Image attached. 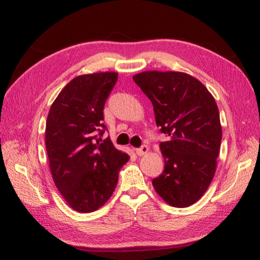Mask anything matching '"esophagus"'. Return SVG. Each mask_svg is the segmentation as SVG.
I'll return each instance as SVG.
<instances>
[{
	"label": "esophagus",
	"instance_id": "1",
	"mask_svg": "<svg viewBox=\"0 0 260 260\" xmlns=\"http://www.w3.org/2000/svg\"><path fill=\"white\" fill-rule=\"evenodd\" d=\"M148 151H149V148H148L147 146H142L141 148L136 149V150H135L136 155H138V156H144V155H147Z\"/></svg>",
	"mask_w": 260,
	"mask_h": 260
}]
</instances>
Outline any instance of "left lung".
<instances>
[{
	"label": "left lung",
	"mask_w": 260,
	"mask_h": 260,
	"mask_svg": "<svg viewBox=\"0 0 260 260\" xmlns=\"http://www.w3.org/2000/svg\"><path fill=\"white\" fill-rule=\"evenodd\" d=\"M133 80L169 136L159 144L164 172L152 186L171 206H190L208 190L217 170L222 131L215 100L199 79L183 72L144 71Z\"/></svg>",
	"instance_id": "8db88e82"
}]
</instances>
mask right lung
Instances as JSON below:
<instances>
[{"mask_svg":"<svg viewBox=\"0 0 260 260\" xmlns=\"http://www.w3.org/2000/svg\"><path fill=\"white\" fill-rule=\"evenodd\" d=\"M117 72L82 74L72 79L51 104L46 124V148L56 188L70 208L93 212L107 203L118 174L129 159L110 139L103 109Z\"/></svg>","mask_w":260,"mask_h":260,"instance_id":"right-lung-1","label":"right lung"}]
</instances>
